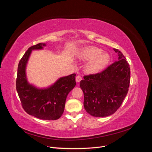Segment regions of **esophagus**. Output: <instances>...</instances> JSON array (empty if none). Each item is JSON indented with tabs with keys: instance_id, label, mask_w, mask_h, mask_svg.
I'll return each instance as SVG.
<instances>
[{
	"instance_id": "obj_1",
	"label": "esophagus",
	"mask_w": 152,
	"mask_h": 152,
	"mask_svg": "<svg viewBox=\"0 0 152 152\" xmlns=\"http://www.w3.org/2000/svg\"><path fill=\"white\" fill-rule=\"evenodd\" d=\"M82 80V77L80 75H77L76 77V82H79Z\"/></svg>"
}]
</instances>
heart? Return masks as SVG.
I'll return each mask as SVG.
<instances>
[{
	"mask_svg": "<svg viewBox=\"0 0 152 152\" xmlns=\"http://www.w3.org/2000/svg\"><path fill=\"white\" fill-rule=\"evenodd\" d=\"M81 59L84 61H90L87 66V71L91 73L100 72L107 66L110 59V55L96 47L86 48L80 56Z\"/></svg>",
	"mask_w": 152,
	"mask_h": 152,
	"instance_id": "obj_1",
	"label": "heart"
}]
</instances>
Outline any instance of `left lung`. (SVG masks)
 I'll return each instance as SVG.
<instances>
[{"label": "left lung", "instance_id": "8db88e82", "mask_svg": "<svg viewBox=\"0 0 152 152\" xmlns=\"http://www.w3.org/2000/svg\"><path fill=\"white\" fill-rule=\"evenodd\" d=\"M118 60L96 74L84 76L80 87L86 112L93 117L111 115L120 108L129 87L131 72L125 56L113 49Z\"/></svg>", "mask_w": 152, "mask_h": 152}]
</instances>
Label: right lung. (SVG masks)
Here are the masks:
<instances>
[{"instance_id":"right-lung-1","label":"right lung","mask_w":152,"mask_h":152,"mask_svg":"<svg viewBox=\"0 0 152 152\" xmlns=\"http://www.w3.org/2000/svg\"><path fill=\"white\" fill-rule=\"evenodd\" d=\"M45 44L39 43L28 48L18 66L16 90L25 111L42 120L54 121L62 115L68 93L76 85L75 73L61 77L48 89H39L27 82L25 68L31 50L41 49Z\"/></svg>"}]
</instances>
